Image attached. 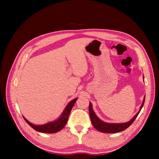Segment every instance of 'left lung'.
I'll list each match as a JSON object with an SVG mask.
<instances>
[{
	"label": "left lung",
	"instance_id": "8db88e82",
	"mask_svg": "<svg viewBox=\"0 0 159 159\" xmlns=\"http://www.w3.org/2000/svg\"><path fill=\"white\" fill-rule=\"evenodd\" d=\"M144 102H145V96H144V99L143 100V103H142V104H141V106L140 107L139 111L133 117V119H131L129 121H128V122L120 123V124L106 123V122H104V121H102V120H100L99 118L97 117L95 113H94V111H93L92 103L89 102V112L91 121H92L93 126L95 128L96 130H98L100 132H102V133H119V132H121L124 130H126L127 128L129 127L130 125L133 124L134 120L136 119V117L140 113L141 109H142Z\"/></svg>",
	"mask_w": 159,
	"mask_h": 159
}]
</instances>
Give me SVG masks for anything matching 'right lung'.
<instances>
[{
    "instance_id": "1",
    "label": "right lung",
    "mask_w": 159,
    "mask_h": 159,
    "mask_svg": "<svg viewBox=\"0 0 159 159\" xmlns=\"http://www.w3.org/2000/svg\"><path fill=\"white\" fill-rule=\"evenodd\" d=\"M78 99L75 98L73 100L71 101L68 103V104L66 106V109H64L63 112L62 113L61 116H60L59 119H57L55 121H51V122L47 123L46 124L43 125H35L29 121L24 117V119L26 121V122L30 126H31L33 129L35 130L36 131L40 132V133H55L57 132H59L62 129L64 126H66L67 120H68V117L70 113V111L72 110L73 106L76 102V100Z\"/></svg>"
}]
</instances>
